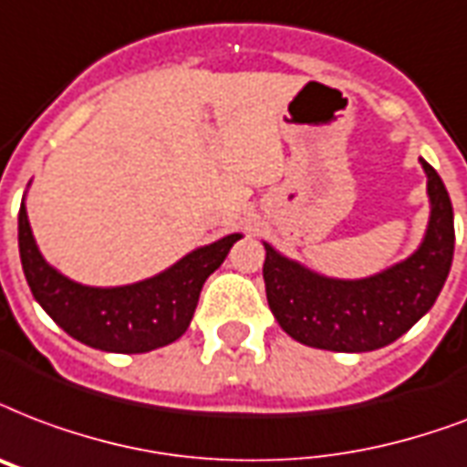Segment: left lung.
I'll list each match as a JSON object with an SVG mask.
<instances>
[{"mask_svg":"<svg viewBox=\"0 0 467 467\" xmlns=\"http://www.w3.org/2000/svg\"><path fill=\"white\" fill-rule=\"evenodd\" d=\"M419 161L431 213L421 244L397 265L362 279H336L265 242L266 301L284 333L320 350L369 352L431 311L453 265V205L436 169Z\"/></svg>","mask_w":467,"mask_h":467,"instance_id":"8db88e82","label":"left lung"}]
</instances>
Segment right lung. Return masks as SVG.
I'll list each match as a JSON object with an SVG mask.
<instances>
[{"label":"right lung","mask_w":467,"mask_h":467,"mask_svg":"<svg viewBox=\"0 0 467 467\" xmlns=\"http://www.w3.org/2000/svg\"><path fill=\"white\" fill-rule=\"evenodd\" d=\"M240 233L227 234L181 257L169 269L124 286H88L51 266L28 225L26 201L19 210V254L28 289L67 336L105 352H149L186 333L201 289L225 262Z\"/></svg>","instance_id":"1"}]
</instances>
